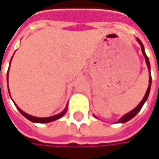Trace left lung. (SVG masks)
Instances as JSON below:
<instances>
[{
  "label": "left lung",
  "instance_id": "obj_1",
  "mask_svg": "<svg viewBox=\"0 0 159 159\" xmlns=\"http://www.w3.org/2000/svg\"><path fill=\"white\" fill-rule=\"evenodd\" d=\"M136 40L138 41V43H139V44H140V46H141V48H142V53H143V57H144V59H145V62H146V65H147V68H148V72H149V74H150V75H149V84H148V87H147V90H146V92H145V95H144L143 98L142 99V101L138 104V106H137L136 108H134L133 111H131L130 112L126 113L124 116H122V117H121V118L117 121L118 123H124V122H126V121L130 120L131 119H133L134 117H135V116H136V114H137L139 111H141V109H142L143 105L144 104V102L147 100V98H148V96H149L150 89H151L152 78H151V73H150V63H149V60H148V58H147V56H146V54H145V52H144V48H143V43L141 42V40H140L139 39H136ZM95 117H96V116H95Z\"/></svg>",
  "mask_w": 159,
  "mask_h": 159
}]
</instances>
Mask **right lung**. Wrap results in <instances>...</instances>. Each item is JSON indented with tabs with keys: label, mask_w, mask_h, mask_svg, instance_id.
<instances>
[{
	"label": "right lung",
	"mask_w": 159,
	"mask_h": 159,
	"mask_svg": "<svg viewBox=\"0 0 159 159\" xmlns=\"http://www.w3.org/2000/svg\"><path fill=\"white\" fill-rule=\"evenodd\" d=\"M12 59H13V57H12ZM12 59H11V61H12ZM10 63H11V61H10ZM9 68H10V66H9ZM8 74H9V72H7V84H8ZM8 91H9V95H10L9 87H8ZM10 97H11V96H10ZM15 105H16V107L17 108V110L20 111V113H21L23 116H25V117L27 120H29L30 121H32V122H36V123H47V122H50V121H53V120H59V119H61L63 115H65V113L67 112V109H68V106L66 105L65 109L61 111V113L57 114V115H54V116H51V117H47V118H39V117L31 116V115H29V114H27V113L24 112L22 110H20V109L17 107V105H16V103H15Z\"/></svg>",
	"instance_id": "right-lung-1"
}]
</instances>
